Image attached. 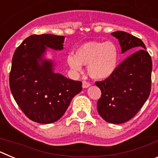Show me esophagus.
<instances>
[{
  "instance_id": "esophagus-1",
  "label": "esophagus",
  "mask_w": 158,
  "mask_h": 158,
  "mask_svg": "<svg viewBox=\"0 0 158 158\" xmlns=\"http://www.w3.org/2000/svg\"><path fill=\"white\" fill-rule=\"evenodd\" d=\"M89 86H90V83H89V82L85 81H84L82 82V87H83V89H87Z\"/></svg>"
}]
</instances>
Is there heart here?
Masks as SVG:
<instances>
[{"mask_svg": "<svg viewBox=\"0 0 158 158\" xmlns=\"http://www.w3.org/2000/svg\"><path fill=\"white\" fill-rule=\"evenodd\" d=\"M67 63L75 71H80L81 65H89V76L95 80H104L116 71L118 48L112 42H88L77 48L75 56H68Z\"/></svg>", "mask_w": 158, "mask_h": 158, "instance_id": "heart-1", "label": "heart"}]
</instances>
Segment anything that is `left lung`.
Wrapping results in <instances>:
<instances>
[{"label":"left lung","mask_w":158,"mask_h":158,"mask_svg":"<svg viewBox=\"0 0 158 158\" xmlns=\"http://www.w3.org/2000/svg\"><path fill=\"white\" fill-rule=\"evenodd\" d=\"M111 35L118 40L122 53L135 51L118 65L112 76L96 82L101 91L99 115L106 122L120 124L133 118L150 96L152 61L140 39L122 31Z\"/></svg>","instance_id":"8db88e82"}]
</instances>
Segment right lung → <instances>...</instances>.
I'll list each match as a JSON object with an SVG mask.
<instances>
[{
    "label": "right lung",
    "mask_w": 158,
    "mask_h": 158,
    "mask_svg": "<svg viewBox=\"0 0 158 158\" xmlns=\"http://www.w3.org/2000/svg\"><path fill=\"white\" fill-rule=\"evenodd\" d=\"M64 40L62 35H32L12 57L9 75L12 94L26 116L39 123L58 121L82 90L81 82L54 72V62L44 57L47 48L63 50Z\"/></svg>",
    "instance_id": "right-lung-1"
}]
</instances>
